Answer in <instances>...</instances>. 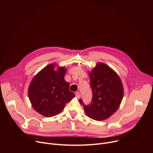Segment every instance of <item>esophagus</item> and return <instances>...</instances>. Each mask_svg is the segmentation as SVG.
I'll list each match as a JSON object with an SVG mask.
<instances>
[{
	"instance_id": "1",
	"label": "esophagus",
	"mask_w": 153,
	"mask_h": 153,
	"mask_svg": "<svg viewBox=\"0 0 153 153\" xmlns=\"http://www.w3.org/2000/svg\"><path fill=\"white\" fill-rule=\"evenodd\" d=\"M75 95H76V96L77 98H79L80 97V93H79V92H76L75 93Z\"/></svg>"
}]
</instances>
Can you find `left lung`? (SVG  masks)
I'll return each instance as SVG.
<instances>
[{"label":"left lung","instance_id":"obj_1","mask_svg":"<svg viewBox=\"0 0 153 153\" xmlns=\"http://www.w3.org/2000/svg\"><path fill=\"white\" fill-rule=\"evenodd\" d=\"M92 99L85 105L82 99L86 115L90 118L103 120L113 115L118 108L123 96V87L119 76L108 66L98 63L89 73Z\"/></svg>","mask_w":153,"mask_h":153}]
</instances>
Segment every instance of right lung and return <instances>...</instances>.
Listing matches in <instances>:
<instances>
[{
    "instance_id": "right-lung-1",
    "label": "right lung",
    "mask_w": 153,
    "mask_h": 153,
    "mask_svg": "<svg viewBox=\"0 0 153 153\" xmlns=\"http://www.w3.org/2000/svg\"><path fill=\"white\" fill-rule=\"evenodd\" d=\"M54 64L46 66L33 77L28 88V97L33 108L47 117L59 114L66 104L75 97L65 81L64 67L54 70Z\"/></svg>"
}]
</instances>
